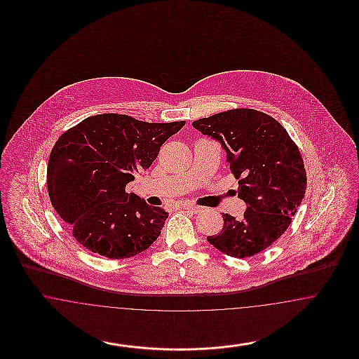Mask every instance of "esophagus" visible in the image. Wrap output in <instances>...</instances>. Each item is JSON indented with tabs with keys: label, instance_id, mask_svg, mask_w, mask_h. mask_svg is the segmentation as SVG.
Instances as JSON below:
<instances>
[{
	"label": "esophagus",
	"instance_id": "obj_1",
	"mask_svg": "<svg viewBox=\"0 0 359 359\" xmlns=\"http://www.w3.org/2000/svg\"><path fill=\"white\" fill-rule=\"evenodd\" d=\"M182 208L189 210V211L194 212V214H199V212H202V210H203L201 205H182Z\"/></svg>",
	"mask_w": 359,
	"mask_h": 359
}]
</instances>
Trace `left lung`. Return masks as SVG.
Here are the masks:
<instances>
[{"instance_id":"8db88e82","label":"left lung","mask_w":359,"mask_h":359,"mask_svg":"<svg viewBox=\"0 0 359 359\" xmlns=\"http://www.w3.org/2000/svg\"><path fill=\"white\" fill-rule=\"evenodd\" d=\"M192 126L221 144L246 203L242 219L223 214L221 233L207 241L227 256L258 255L285 233L304 198L307 175L299 148L280 122L253 109L218 113Z\"/></svg>"}]
</instances>
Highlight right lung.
<instances>
[{
	"mask_svg": "<svg viewBox=\"0 0 359 359\" xmlns=\"http://www.w3.org/2000/svg\"><path fill=\"white\" fill-rule=\"evenodd\" d=\"M184 123L110 113L88 117L59 137L47 168L48 195L87 250L121 259L142 253L158 238L168 212L125 188Z\"/></svg>",
	"mask_w": 359,
	"mask_h": 359,
	"instance_id": "right-lung-1",
	"label": "right lung"
}]
</instances>
